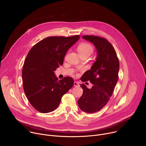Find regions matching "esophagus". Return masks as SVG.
I'll return each instance as SVG.
<instances>
[{"label":"esophagus","mask_w":146,"mask_h":146,"mask_svg":"<svg viewBox=\"0 0 146 146\" xmlns=\"http://www.w3.org/2000/svg\"><path fill=\"white\" fill-rule=\"evenodd\" d=\"M74 87H78L79 86V83L77 81L74 82Z\"/></svg>","instance_id":"1"}]
</instances>
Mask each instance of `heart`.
<instances>
[{"mask_svg": "<svg viewBox=\"0 0 146 146\" xmlns=\"http://www.w3.org/2000/svg\"><path fill=\"white\" fill-rule=\"evenodd\" d=\"M79 54H91L93 52L92 46L88 43H82L80 44L77 48Z\"/></svg>", "mask_w": 146, "mask_h": 146, "instance_id": "heart-1", "label": "heart"}]
</instances>
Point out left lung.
Returning a JSON list of instances; mask_svg holds the SVG:
<instances>
[{
	"mask_svg": "<svg viewBox=\"0 0 146 146\" xmlns=\"http://www.w3.org/2000/svg\"><path fill=\"white\" fill-rule=\"evenodd\" d=\"M82 38L94 44L97 56L91 69L81 77V81H90L93 86L89 89L81 84L83 94L78 105L82 111L93 113L101 110L109 101L118 79L119 64L114 48L106 39L90 35Z\"/></svg>",
	"mask_w": 146,
	"mask_h": 146,
	"instance_id": "8db88e82",
	"label": "left lung"
}]
</instances>
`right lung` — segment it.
Listing matches in <instances>:
<instances>
[{
  "mask_svg": "<svg viewBox=\"0 0 146 146\" xmlns=\"http://www.w3.org/2000/svg\"><path fill=\"white\" fill-rule=\"evenodd\" d=\"M79 38V35L48 37L29 51L22 72L23 87L31 105L39 112L47 113L55 110L62 97L73 87L72 77L58 80L54 71L62 65L69 48Z\"/></svg>",
  "mask_w": 146,
  "mask_h": 146,
  "instance_id": "add662e5",
  "label": "right lung"
}]
</instances>
